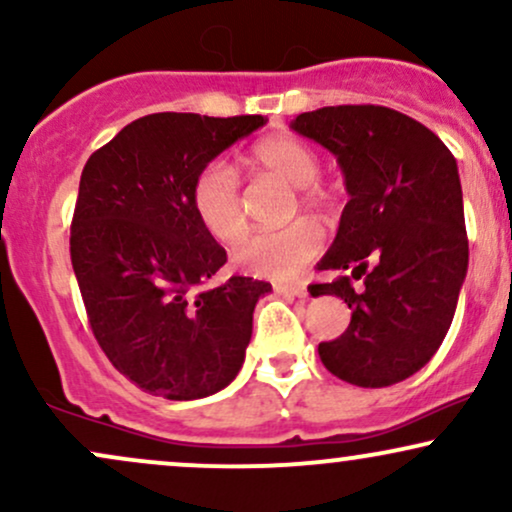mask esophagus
Masks as SVG:
<instances>
[{
  "label": "esophagus",
  "instance_id": "esophagus-1",
  "mask_svg": "<svg viewBox=\"0 0 512 512\" xmlns=\"http://www.w3.org/2000/svg\"><path fill=\"white\" fill-rule=\"evenodd\" d=\"M276 293H284L291 298H308V286L303 281H293V284H276Z\"/></svg>",
  "mask_w": 512,
  "mask_h": 512
}]
</instances>
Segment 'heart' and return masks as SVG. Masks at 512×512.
<instances>
[{"mask_svg":"<svg viewBox=\"0 0 512 512\" xmlns=\"http://www.w3.org/2000/svg\"><path fill=\"white\" fill-rule=\"evenodd\" d=\"M252 166L276 175L301 190V202L310 209H325V190L315 185L320 175V156L301 139L279 134L252 149ZM190 204L204 231L219 243H236L248 228L243 192L233 166L209 161L192 182ZM322 250V231L313 221H293L276 231L252 233L233 250V262L252 276L293 279Z\"/></svg>","mask_w":512,"mask_h":512,"instance_id":"heart-1","label":"heart"}]
</instances>
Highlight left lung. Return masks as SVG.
<instances>
[{"mask_svg": "<svg viewBox=\"0 0 512 512\" xmlns=\"http://www.w3.org/2000/svg\"><path fill=\"white\" fill-rule=\"evenodd\" d=\"M293 132L337 156L349 202L317 269L334 272L310 296L351 308L342 337L317 346L337 378L387 387L421 370L443 344L467 276L457 161L431 129L383 105L301 113ZM351 278H363L356 292Z\"/></svg>", "mask_w": 512, "mask_h": 512, "instance_id": "obj_1", "label": "left lung"}]
</instances>
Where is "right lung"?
<instances>
[{"label":"right lung","mask_w":512,"mask_h":512,"mask_svg":"<svg viewBox=\"0 0 512 512\" xmlns=\"http://www.w3.org/2000/svg\"><path fill=\"white\" fill-rule=\"evenodd\" d=\"M262 115L154 113L134 120L86 161L79 182L72 267L88 322L110 363L156 397L187 402L233 383L267 281H207L226 250L190 204L197 173Z\"/></svg>","instance_id":"right-lung-1"}]
</instances>
